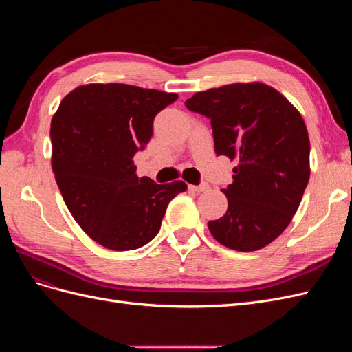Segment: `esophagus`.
Returning <instances> with one entry per match:
<instances>
[{"instance_id": "1", "label": "esophagus", "mask_w": 352, "mask_h": 352, "mask_svg": "<svg viewBox=\"0 0 352 352\" xmlns=\"http://www.w3.org/2000/svg\"><path fill=\"white\" fill-rule=\"evenodd\" d=\"M210 189L208 184H201V185H189V190H194V192H204V190Z\"/></svg>"}]
</instances>
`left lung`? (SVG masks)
Returning <instances> with one entry per match:
<instances>
[{"label":"left lung","instance_id":"1","mask_svg":"<svg viewBox=\"0 0 352 352\" xmlns=\"http://www.w3.org/2000/svg\"><path fill=\"white\" fill-rule=\"evenodd\" d=\"M185 105L211 120L216 154L238 163L233 182L221 189L228 211L208 221L212 238L235 251L264 248L291 223L310 179L302 116L261 82L197 92Z\"/></svg>","mask_w":352,"mask_h":352}]
</instances>
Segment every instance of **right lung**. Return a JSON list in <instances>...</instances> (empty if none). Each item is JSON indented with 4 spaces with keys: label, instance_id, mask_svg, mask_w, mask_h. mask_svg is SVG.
Here are the masks:
<instances>
[{
    "label": "right lung",
    "instance_id": "add662e5",
    "mask_svg": "<svg viewBox=\"0 0 352 352\" xmlns=\"http://www.w3.org/2000/svg\"><path fill=\"white\" fill-rule=\"evenodd\" d=\"M175 92L124 83H88L69 92L51 120V166L73 219L113 251L144 247L160 230L168 202L185 192L175 180L138 177L133 155L150 141L157 113Z\"/></svg>",
    "mask_w": 352,
    "mask_h": 352
}]
</instances>
